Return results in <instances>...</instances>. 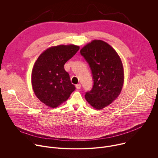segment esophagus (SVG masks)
Instances as JSON below:
<instances>
[{"label":"esophagus","instance_id":"1","mask_svg":"<svg viewBox=\"0 0 158 158\" xmlns=\"http://www.w3.org/2000/svg\"><path fill=\"white\" fill-rule=\"evenodd\" d=\"M76 87L77 89H80L81 88V84H78L76 85Z\"/></svg>","mask_w":158,"mask_h":158}]
</instances>
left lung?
<instances>
[{"label":"left lung","instance_id":"8db88e82","mask_svg":"<svg viewBox=\"0 0 158 158\" xmlns=\"http://www.w3.org/2000/svg\"><path fill=\"white\" fill-rule=\"evenodd\" d=\"M89 65L93 86L85 93V98L96 109H101L113 102L119 95L124 83V69L121 60L107 43L94 40L81 51Z\"/></svg>","mask_w":158,"mask_h":158}]
</instances>
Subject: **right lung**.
I'll use <instances>...</instances> for the list:
<instances>
[{"mask_svg": "<svg viewBox=\"0 0 158 158\" xmlns=\"http://www.w3.org/2000/svg\"><path fill=\"white\" fill-rule=\"evenodd\" d=\"M75 45H60L43 52L35 61L31 76L37 98L51 107H56L68 99L76 89L65 63L79 51Z\"/></svg>", "mask_w": 158, "mask_h": 158, "instance_id": "obj_1", "label": "right lung"}]
</instances>
